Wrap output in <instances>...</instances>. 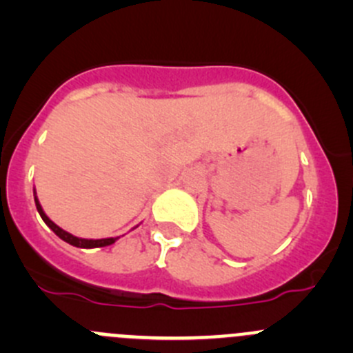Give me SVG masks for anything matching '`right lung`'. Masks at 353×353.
I'll use <instances>...</instances> for the list:
<instances>
[{
  "mask_svg": "<svg viewBox=\"0 0 353 353\" xmlns=\"http://www.w3.org/2000/svg\"><path fill=\"white\" fill-rule=\"evenodd\" d=\"M34 201H35V208H37L39 215H41V219L44 220L46 225L49 227V229L52 230V232L56 234V236L59 237V239H63L65 243L74 245V248H81V249H94V248H105V245H110L116 243L119 237H105V239H83V237H77L73 236V234L66 232L65 229H61L59 225H56L54 222H52L51 219H49L48 215H46V212L42 210L41 203H39V198H37V193H35V188H34ZM138 227V225H137Z\"/></svg>",
  "mask_w": 353,
  "mask_h": 353,
  "instance_id": "1",
  "label": "right lung"
}]
</instances>
